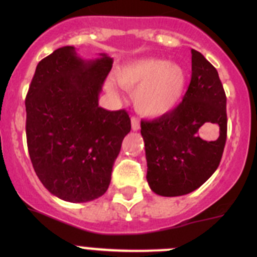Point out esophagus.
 Segmentation results:
<instances>
[{"label": "esophagus", "instance_id": "esophagus-1", "mask_svg": "<svg viewBox=\"0 0 257 257\" xmlns=\"http://www.w3.org/2000/svg\"><path fill=\"white\" fill-rule=\"evenodd\" d=\"M131 127H133L134 131L140 130V121L136 117L131 118Z\"/></svg>", "mask_w": 257, "mask_h": 257}]
</instances>
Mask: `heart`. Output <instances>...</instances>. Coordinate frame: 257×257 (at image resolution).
I'll return each instance as SVG.
<instances>
[{"instance_id":"obj_1","label":"heart","mask_w":257,"mask_h":257,"mask_svg":"<svg viewBox=\"0 0 257 257\" xmlns=\"http://www.w3.org/2000/svg\"><path fill=\"white\" fill-rule=\"evenodd\" d=\"M118 83L134 90L133 101L144 117L158 118L174 110L187 86V72L181 65L160 58H143L124 64L115 73ZM114 91V85H106Z\"/></svg>"}]
</instances>
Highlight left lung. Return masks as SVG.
I'll use <instances>...</instances> for the list:
<instances>
[{"instance_id":"8db88e82","label":"left lung","mask_w":257,"mask_h":257,"mask_svg":"<svg viewBox=\"0 0 257 257\" xmlns=\"http://www.w3.org/2000/svg\"><path fill=\"white\" fill-rule=\"evenodd\" d=\"M226 122V96L219 73L201 52L192 50V79L183 101L167 114L140 124L151 189L158 196L178 197L206 183L221 161ZM210 125L219 134L202 140L201 133Z\"/></svg>"}]
</instances>
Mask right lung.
Instances as JSON below:
<instances>
[{"label":"right lung","mask_w":257,"mask_h":257,"mask_svg":"<svg viewBox=\"0 0 257 257\" xmlns=\"http://www.w3.org/2000/svg\"><path fill=\"white\" fill-rule=\"evenodd\" d=\"M113 59L94 60L64 46L38 63L26 97L27 144L32 165L51 194L73 203L108 189L122 140L130 133L126 110L99 106Z\"/></svg>","instance_id":"right-lung-1"}]
</instances>
